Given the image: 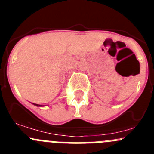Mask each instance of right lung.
Wrapping results in <instances>:
<instances>
[{
	"label": "right lung",
	"instance_id": "right-lung-1",
	"mask_svg": "<svg viewBox=\"0 0 154 154\" xmlns=\"http://www.w3.org/2000/svg\"><path fill=\"white\" fill-rule=\"evenodd\" d=\"M34 105H35V106H39V107H42V106H42V105H38V104H35V103H33Z\"/></svg>",
	"mask_w": 154,
	"mask_h": 154
}]
</instances>
